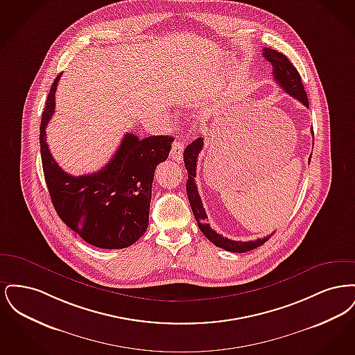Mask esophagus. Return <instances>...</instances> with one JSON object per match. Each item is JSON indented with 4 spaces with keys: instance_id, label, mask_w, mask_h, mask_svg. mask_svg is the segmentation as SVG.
<instances>
[{
    "instance_id": "34e87169",
    "label": "esophagus",
    "mask_w": 355,
    "mask_h": 355,
    "mask_svg": "<svg viewBox=\"0 0 355 355\" xmlns=\"http://www.w3.org/2000/svg\"><path fill=\"white\" fill-rule=\"evenodd\" d=\"M184 149H185V141L182 139H177L174 144H173V148H171V152H170V157L177 161V162H182L184 159Z\"/></svg>"
}]
</instances>
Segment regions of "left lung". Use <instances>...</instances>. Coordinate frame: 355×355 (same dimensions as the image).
Masks as SVG:
<instances>
[{"label":"left lung","mask_w":355,"mask_h":355,"mask_svg":"<svg viewBox=\"0 0 355 355\" xmlns=\"http://www.w3.org/2000/svg\"><path fill=\"white\" fill-rule=\"evenodd\" d=\"M262 54L272 65L274 80L278 83V85L286 92L287 94L297 98L298 101L302 102L306 107H309V100H307V94L304 92V84L301 81V76H300L298 70L294 68L293 64L288 61L286 55L279 53V51L270 49V48H263ZM202 148L203 138L200 137L196 141H193L189 146H186L185 152H184V162H185V168L187 170V182H186L187 198H189V202H190L193 214H194L196 220L198 223L200 230L216 246H218L220 249H225L227 252L246 253V252H250L253 249L262 246L270 236H265V238H258L255 241H249V242L232 241L229 238H225V236L218 234L207 223V216H206V211L203 209L202 201H201V197L198 194V189H197L196 180H194L196 174H197L196 169H197L198 154L201 153ZM310 159H311V155H310L309 161Z\"/></svg>","instance_id":"1"}]
</instances>
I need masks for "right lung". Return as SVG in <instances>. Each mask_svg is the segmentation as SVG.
Segmentation results:
<instances>
[{
  "label": "right lung",
  "mask_w": 355,
  "mask_h": 355,
  "mask_svg": "<svg viewBox=\"0 0 355 355\" xmlns=\"http://www.w3.org/2000/svg\"><path fill=\"white\" fill-rule=\"evenodd\" d=\"M60 77L51 85L40 128L42 169L51 202L58 217L87 243L100 249L128 248L148 229L154 171L168 158L174 138L139 139L128 133L100 171L70 175L54 161L45 132L54 113Z\"/></svg>",
  "instance_id": "obj_1"
}]
</instances>
